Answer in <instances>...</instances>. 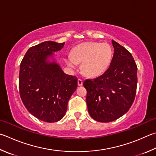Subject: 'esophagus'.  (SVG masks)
<instances>
[{
    "mask_svg": "<svg viewBox=\"0 0 156 156\" xmlns=\"http://www.w3.org/2000/svg\"><path fill=\"white\" fill-rule=\"evenodd\" d=\"M83 84V80H81V79H78V86H82Z\"/></svg>",
    "mask_w": 156,
    "mask_h": 156,
    "instance_id": "obj_1",
    "label": "esophagus"
}]
</instances>
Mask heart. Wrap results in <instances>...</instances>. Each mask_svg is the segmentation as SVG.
Returning a JSON list of instances; mask_svg holds the SVG:
<instances>
[{
  "mask_svg": "<svg viewBox=\"0 0 156 156\" xmlns=\"http://www.w3.org/2000/svg\"><path fill=\"white\" fill-rule=\"evenodd\" d=\"M112 49L108 44L85 42L78 45L72 54L66 58L67 66L75 69L81 63V71L84 75L94 77L102 73L111 61Z\"/></svg>",
  "mask_w": 156,
  "mask_h": 156,
  "instance_id": "1",
  "label": "heart"
}]
</instances>
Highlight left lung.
Returning a JSON list of instances; mask_svg holds the SVG:
<instances>
[{"label": "left lung", "instance_id": "obj_1", "mask_svg": "<svg viewBox=\"0 0 156 156\" xmlns=\"http://www.w3.org/2000/svg\"><path fill=\"white\" fill-rule=\"evenodd\" d=\"M111 63L102 75L87 79L83 85L90 117L99 122L117 120L128 111L134 102L137 86V66L125 48L112 40Z\"/></svg>", "mask_w": 156, "mask_h": 156}]
</instances>
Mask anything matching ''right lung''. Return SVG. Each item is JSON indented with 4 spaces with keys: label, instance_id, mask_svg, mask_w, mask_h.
Instances as JSON below:
<instances>
[{
    "label": "right lung",
    "instance_id": "obj_1",
    "mask_svg": "<svg viewBox=\"0 0 156 156\" xmlns=\"http://www.w3.org/2000/svg\"><path fill=\"white\" fill-rule=\"evenodd\" d=\"M65 43L42 42L27 50L20 66L19 89L24 105L38 119L57 122L78 86L76 76L66 74L55 57Z\"/></svg>",
    "mask_w": 156,
    "mask_h": 156
}]
</instances>
